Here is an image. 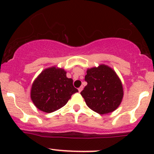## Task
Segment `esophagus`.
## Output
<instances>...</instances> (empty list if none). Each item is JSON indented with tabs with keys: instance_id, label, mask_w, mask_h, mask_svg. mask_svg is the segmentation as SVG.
I'll return each mask as SVG.
<instances>
[{
	"instance_id": "34e87169",
	"label": "esophagus",
	"mask_w": 154,
	"mask_h": 154,
	"mask_svg": "<svg viewBox=\"0 0 154 154\" xmlns=\"http://www.w3.org/2000/svg\"><path fill=\"white\" fill-rule=\"evenodd\" d=\"M83 86H80V88H78V91H79V92H80V91H81L82 90H83Z\"/></svg>"
}]
</instances>
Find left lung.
<instances>
[{
	"label": "left lung",
	"instance_id": "obj_1",
	"mask_svg": "<svg viewBox=\"0 0 154 154\" xmlns=\"http://www.w3.org/2000/svg\"><path fill=\"white\" fill-rule=\"evenodd\" d=\"M87 85L80 92L86 105L100 115L116 110L124 95L123 86L116 73L105 65L86 71Z\"/></svg>",
	"mask_w": 154,
	"mask_h": 154
}]
</instances>
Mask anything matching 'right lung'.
I'll return each instance as SVG.
<instances>
[{
    "label": "right lung",
    "mask_w": 154,
    "mask_h": 154,
    "mask_svg": "<svg viewBox=\"0 0 154 154\" xmlns=\"http://www.w3.org/2000/svg\"><path fill=\"white\" fill-rule=\"evenodd\" d=\"M77 91L64 69L51 67L45 69L34 80L30 97L38 109L50 113L64 106Z\"/></svg>",
    "instance_id": "obj_1"
}]
</instances>
